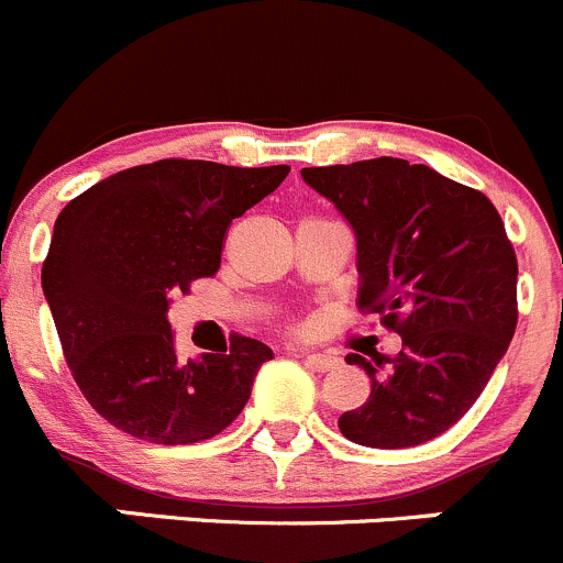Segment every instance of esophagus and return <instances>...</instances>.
Returning <instances> with one entry per match:
<instances>
[{
	"mask_svg": "<svg viewBox=\"0 0 563 563\" xmlns=\"http://www.w3.org/2000/svg\"><path fill=\"white\" fill-rule=\"evenodd\" d=\"M305 365L313 367L316 373H327L334 371L340 365V360L334 354H305Z\"/></svg>",
	"mask_w": 563,
	"mask_h": 563,
	"instance_id": "obj_1",
	"label": "esophagus"
}]
</instances>
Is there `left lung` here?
<instances>
[{"label": "left lung", "instance_id": "obj_1", "mask_svg": "<svg viewBox=\"0 0 563 563\" xmlns=\"http://www.w3.org/2000/svg\"><path fill=\"white\" fill-rule=\"evenodd\" d=\"M356 236L360 308L402 338L391 360L349 354L371 397L338 419L349 441L406 450L468 411L518 327V258L474 187L400 157L302 168Z\"/></svg>", "mask_w": 563, "mask_h": 563}]
</instances>
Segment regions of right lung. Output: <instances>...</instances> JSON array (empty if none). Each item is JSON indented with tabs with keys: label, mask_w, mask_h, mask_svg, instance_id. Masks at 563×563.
I'll use <instances>...</instances> for the list:
<instances>
[{
	"label": "right lung",
	"mask_w": 563,
	"mask_h": 563,
	"mask_svg": "<svg viewBox=\"0 0 563 563\" xmlns=\"http://www.w3.org/2000/svg\"><path fill=\"white\" fill-rule=\"evenodd\" d=\"M291 168L157 161L98 181L54 223L43 294L89 406L152 444H196L229 428L272 349L231 334L229 354L181 360L168 299L220 269L231 220Z\"/></svg>",
	"instance_id": "add662e5"
}]
</instances>
